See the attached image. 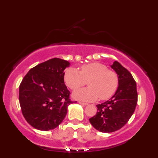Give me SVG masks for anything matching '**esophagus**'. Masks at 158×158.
<instances>
[{
  "instance_id": "obj_1",
  "label": "esophagus",
  "mask_w": 158,
  "mask_h": 158,
  "mask_svg": "<svg viewBox=\"0 0 158 158\" xmlns=\"http://www.w3.org/2000/svg\"><path fill=\"white\" fill-rule=\"evenodd\" d=\"M79 103L80 104V105H84V106H85V105H88L87 103H85V102H79Z\"/></svg>"
}]
</instances>
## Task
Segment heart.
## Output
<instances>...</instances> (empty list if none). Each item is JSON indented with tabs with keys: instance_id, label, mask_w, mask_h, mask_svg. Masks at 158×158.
<instances>
[{
	"instance_id": "heart-1",
	"label": "heart",
	"mask_w": 158,
	"mask_h": 158,
	"mask_svg": "<svg viewBox=\"0 0 158 158\" xmlns=\"http://www.w3.org/2000/svg\"><path fill=\"white\" fill-rule=\"evenodd\" d=\"M88 80L89 87L75 90L74 98L86 102L95 101L99 98L105 100L114 95L118 86L117 74L100 63L85 64L81 67L80 71L69 68L64 74L65 84L72 90L81 87Z\"/></svg>"
}]
</instances>
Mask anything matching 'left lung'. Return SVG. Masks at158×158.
<instances>
[{"label": "left lung", "mask_w": 158, "mask_h": 158, "mask_svg": "<svg viewBox=\"0 0 158 158\" xmlns=\"http://www.w3.org/2000/svg\"><path fill=\"white\" fill-rule=\"evenodd\" d=\"M111 68L118 77V87L111 99L98 105L97 113L89 121L101 132L110 133L121 129L127 123L137 104V84L126 68L114 61Z\"/></svg>", "instance_id": "obj_1"}]
</instances>
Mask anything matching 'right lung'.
I'll list each match as a JSON object with an SVG mask.
<instances>
[{
	"label": "right lung",
	"mask_w": 158,
	"mask_h": 158,
	"mask_svg": "<svg viewBox=\"0 0 158 158\" xmlns=\"http://www.w3.org/2000/svg\"><path fill=\"white\" fill-rule=\"evenodd\" d=\"M69 66L68 61L52 58L31 68L23 77L19 95L21 111L35 129L48 131L58 127L74 102L64 82V70Z\"/></svg>",
	"instance_id": "obj_1"
}]
</instances>
